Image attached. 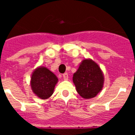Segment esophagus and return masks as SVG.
I'll use <instances>...</instances> for the list:
<instances>
[{
  "mask_svg": "<svg viewBox=\"0 0 135 135\" xmlns=\"http://www.w3.org/2000/svg\"><path fill=\"white\" fill-rule=\"evenodd\" d=\"M63 77H64V79L65 80L68 79V73H64L63 74Z\"/></svg>",
  "mask_w": 135,
  "mask_h": 135,
  "instance_id": "34e87169",
  "label": "esophagus"
}]
</instances>
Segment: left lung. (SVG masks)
<instances>
[{"label":"left lung","instance_id":"obj_1","mask_svg":"<svg viewBox=\"0 0 135 135\" xmlns=\"http://www.w3.org/2000/svg\"><path fill=\"white\" fill-rule=\"evenodd\" d=\"M73 82L76 90L82 97L93 98L103 88V73L95 62L84 59L74 74Z\"/></svg>","mask_w":135,"mask_h":135}]
</instances>
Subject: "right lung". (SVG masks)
<instances>
[{
	"mask_svg": "<svg viewBox=\"0 0 135 135\" xmlns=\"http://www.w3.org/2000/svg\"><path fill=\"white\" fill-rule=\"evenodd\" d=\"M58 79L46 68L40 67L32 74L31 86L33 92L42 99L49 98L53 95Z\"/></svg>",
	"mask_w": 135,
	"mask_h": 135,
	"instance_id": "obj_1",
	"label": "right lung"
}]
</instances>
